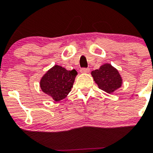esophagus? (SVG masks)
Listing matches in <instances>:
<instances>
[{
  "label": "esophagus",
  "mask_w": 153,
  "mask_h": 153,
  "mask_svg": "<svg viewBox=\"0 0 153 153\" xmlns=\"http://www.w3.org/2000/svg\"><path fill=\"white\" fill-rule=\"evenodd\" d=\"M90 72V69L89 68H81L80 69V73L82 74H88Z\"/></svg>",
  "instance_id": "1"
}]
</instances>
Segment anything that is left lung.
I'll return each instance as SVG.
<instances>
[{
    "mask_svg": "<svg viewBox=\"0 0 153 153\" xmlns=\"http://www.w3.org/2000/svg\"><path fill=\"white\" fill-rule=\"evenodd\" d=\"M91 75L99 88L106 93H113L122 86L123 79L120 73L109 63L102 64L98 70L92 71Z\"/></svg>",
    "mask_w": 153,
    "mask_h": 153,
    "instance_id": "8db88e82",
    "label": "left lung"
}]
</instances>
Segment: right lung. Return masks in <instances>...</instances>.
<instances>
[{"label":"right lung","mask_w":153,"mask_h":153,"mask_svg":"<svg viewBox=\"0 0 153 153\" xmlns=\"http://www.w3.org/2000/svg\"><path fill=\"white\" fill-rule=\"evenodd\" d=\"M77 72L75 70H67L55 65L50 69L40 82L42 91L56 102L66 98L71 91Z\"/></svg>","instance_id":"right-lung-1"}]
</instances>
